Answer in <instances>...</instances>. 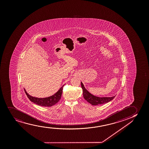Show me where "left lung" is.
<instances>
[{"instance_id":"obj_1","label":"left lung","mask_w":149,"mask_h":149,"mask_svg":"<svg viewBox=\"0 0 149 149\" xmlns=\"http://www.w3.org/2000/svg\"><path fill=\"white\" fill-rule=\"evenodd\" d=\"M81 87L83 90V97L87 101H88L89 103H90L93 105L103 104L112 100V99L115 97V96L113 97H99L93 95L85 88L82 83L81 82Z\"/></svg>"}]
</instances>
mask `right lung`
<instances>
[{
    "mask_svg": "<svg viewBox=\"0 0 149 149\" xmlns=\"http://www.w3.org/2000/svg\"><path fill=\"white\" fill-rule=\"evenodd\" d=\"M64 85L61 87L58 91L56 93L53 95L46 98H37L33 97L29 95L24 89L26 95L28 96L29 99L33 103L42 107H50L55 104L61 99V96L63 92V88Z\"/></svg>",
    "mask_w": 149,
    "mask_h": 149,
    "instance_id": "1",
    "label": "right lung"
}]
</instances>
